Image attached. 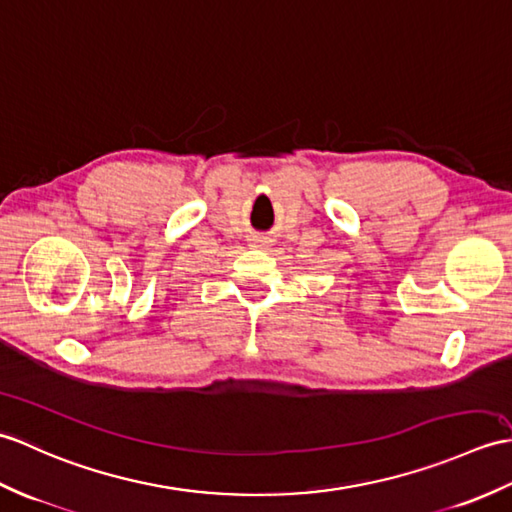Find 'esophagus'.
Wrapping results in <instances>:
<instances>
[{
  "instance_id": "1",
  "label": "esophagus",
  "mask_w": 512,
  "mask_h": 512,
  "mask_svg": "<svg viewBox=\"0 0 512 512\" xmlns=\"http://www.w3.org/2000/svg\"><path fill=\"white\" fill-rule=\"evenodd\" d=\"M269 241H267V238H258V247H265Z\"/></svg>"
}]
</instances>
